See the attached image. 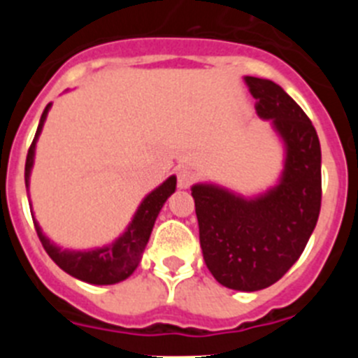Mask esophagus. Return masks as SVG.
<instances>
[{"label": "esophagus", "instance_id": "esophagus-1", "mask_svg": "<svg viewBox=\"0 0 358 358\" xmlns=\"http://www.w3.org/2000/svg\"><path fill=\"white\" fill-rule=\"evenodd\" d=\"M195 182V176L194 172H189V170L181 169L177 172V186L179 188H189V186Z\"/></svg>", "mask_w": 358, "mask_h": 358}]
</instances>
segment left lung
Returning <instances> with one entry per match:
<instances>
[{
    "label": "left lung",
    "instance_id": "left-lung-1",
    "mask_svg": "<svg viewBox=\"0 0 358 358\" xmlns=\"http://www.w3.org/2000/svg\"><path fill=\"white\" fill-rule=\"evenodd\" d=\"M256 113L287 145L281 182L245 201L217 186L192 188L204 262L218 283L255 292L276 283L305 251L321 211V145L305 110L273 80L245 77Z\"/></svg>",
    "mask_w": 358,
    "mask_h": 358
}]
</instances>
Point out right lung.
Returning <instances> with one entry per match:
<instances>
[{
	"instance_id": "1",
	"label": "right lung",
	"mask_w": 358,
	"mask_h": 358,
	"mask_svg": "<svg viewBox=\"0 0 358 358\" xmlns=\"http://www.w3.org/2000/svg\"><path fill=\"white\" fill-rule=\"evenodd\" d=\"M50 106H46L43 116H41L39 127H37L36 138L31 141L30 148L27 154V163H24V185L28 186V177H30L31 163H34V148H36V140L39 136L43 123L46 120V113H48ZM176 192V177H170L159 188H156L150 195H147L143 202H141L140 210L134 215V220L127 231L120 236L113 245L103 249H96V251L87 252H73V251H62V249L55 248L46 236L41 233V227L36 224L37 236H39L41 243H43L44 251L48 252V256L55 262L62 271L71 274L73 278H78L82 281L93 283V285H113L118 281L125 280L134 273V268L140 264V258L143 255L147 242L150 238L152 227L156 222L159 210L166 202V199Z\"/></svg>"
}]
</instances>
